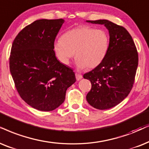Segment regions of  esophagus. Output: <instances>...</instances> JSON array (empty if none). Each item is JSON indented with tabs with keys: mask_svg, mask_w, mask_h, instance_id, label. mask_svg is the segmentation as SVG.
<instances>
[{
	"mask_svg": "<svg viewBox=\"0 0 149 149\" xmlns=\"http://www.w3.org/2000/svg\"><path fill=\"white\" fill-rule=\"evenodd\" d=\"M76 80H80L82 78V76H81L80 74H79V73H76Z\"/></svg>",
	"mask_w": 149,
	"mask_h": 149,
	"instance_id": "1",
	"label": "esophagus"
}]
</instances>
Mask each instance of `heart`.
<instances>
[{"instance_id": "b5f03b06", "label": "heart", "mask_w": 149, "mask_h": 149, "mask_svg": "<svg viewBox=\"0 0 149 149\" xmlns=\"http://www.w3.org/2000/svg\"><path fill=\"white\" fill-rule=\"evenodd\" d=\"M109 36L103 29L88 25L69 30L54 44V49L62 63L67 65L74 55L78 68L93 69L106 57Z\"/></svg>"}]
</instances>
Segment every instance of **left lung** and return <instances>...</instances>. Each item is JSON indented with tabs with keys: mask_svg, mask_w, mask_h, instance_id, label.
Returning a JSON list of instances; mask_svg holds the SVG:
<instances>
[{
	"mask_svg": "<svg viewBox=\"0 0 149 149\" xmlns=\"http://www.w3.org/2000/svg\"><path fill=\"white\" fill-rule=\"evenodd\" d=\"M87 22L104 24L110 36L104 61L83 76L91 83L86 95L88 103L104 110L116 106L131 92L138 65V54L132 37L124 27L107 20Z\"/></svg>",
	"mask_w": 149,
	"mask_h": 149,
	"instance_id": "1",
	"label": "left lung"
}]
</instances>
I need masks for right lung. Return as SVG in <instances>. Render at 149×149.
Here are the masks:
<instances>
[{
  "mask_svg": "<svg viewBox=\"0 0 149 149\" xmlns=\"http://www.w3.org/2000/svg\"><path fill=\"white\" fill-rule=\"evenodd\" d=\"M64 20L41 19L15 38L9 69L21 98L33 108L50 111L63 104L67 88L76 82L73 69L56 57L54 42Z\"/></svg>",
  "mask_w": 149,
  "mask_h": 149,
  "instance_id": "right-lung-1",
  "label": "right lung"
}]
</instances>
